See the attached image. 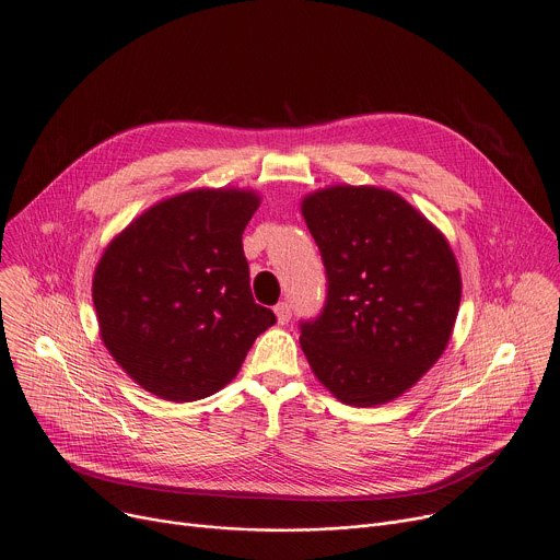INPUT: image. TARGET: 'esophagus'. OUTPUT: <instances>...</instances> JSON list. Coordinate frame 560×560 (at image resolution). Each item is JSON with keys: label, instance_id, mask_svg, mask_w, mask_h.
<instances>
[{"label": "esophagus", "instance_id": "1", "mask_svg": "<svg viewBox=\"0 0 560 560\" xmlns=\"http://www.w3.org/2000/svg\"><path fill=\"white\" fill-rule=\"evenodd\" d=\"M275 315H277V322H279V324H288V322H290V317H292L290 303H285V301L277 303V306H275Z\"/></svg>", "mask_w": 560, "mask_h": 560}]
</instances>
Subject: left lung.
Wrapping results in <instances>:
<instances>
[{
  "instance_id": "8db88e82",
  "label": "left lung",
  "mask_w": 560,
  "mask_h": 560,
  "mask_svg": "<svg viewBox=\"0 0 560 560\" xmlns=\"http://www.w3.org/2000/svg\"><path fill=\"white\" fill-rule=\"evenodd\" d=\"M301 212L326 268V303L301 319V348L339 401L384 404L448 343L463 294L453 252L388 189L328 187L303 198Z\"/></svg>"
}]
</instances>
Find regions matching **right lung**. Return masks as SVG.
I'll list each match as a JSON object with an SVG mask.
<instances>
[{"label":"right lung","mask_w":560,"mask_h":560,"mask_svg":"<svg viewBox=\"0 0 560 560\" xmlns=\"http://www.w3.org/2000/svg\"><path fill=\"white\" fill-rule=\"evenodd\" d=\"M259 196L196 189L118 234L93 275L112 358L144 390L194 401L221 390L277 317L252 296L243 230Z\"/></svg>","instance_id":"right-lung-1"}]
</instances>
